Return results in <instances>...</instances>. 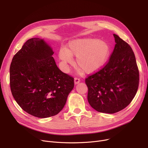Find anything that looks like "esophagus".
I'll return each instance as SVG.
<instances>
[{
	"instance_id": "1",
	"label": "esophagus",
	"mask_w": 148,
	"mask_h": 148,
	"mask_svg": "<svg viewBox=\"0 0 148 148\" xmlns=\"http://www.w3.org/2000/svg\"><path fill=\"white\" fill-rule=\"evenodd\" d=\"M80 82V79L79 78H77V77H75L74 78V83L76 84H78L79 82Z\"/></svg>"
}]
</instances>
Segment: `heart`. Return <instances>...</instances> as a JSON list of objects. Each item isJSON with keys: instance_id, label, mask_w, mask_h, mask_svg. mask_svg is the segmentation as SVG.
<instances>
[{"instance_id": "heart-1", "label": "heart", "mask_w": 148, "mask_h": 148, "mask_svg": "<svg viewBox=\"0 0 148 148\" xmlns=\"http://www.w3.org/2000/svg\"><path fill=\"white\" fill-rule=\"evenodd\" d=\"M110 46L97 38H83L73 41L68 50L61 49L59 58L67 70V64L73 62V55L77 56L76 63L86 73H92L101 68L109 57Z\"/></svg>"}]
</instances>
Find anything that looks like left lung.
I'll use <instances>...</instances> for the list:
<instances>
[{
	"instance_id": "left-lung-1",
	"label": "left lung",
	"mask_w": 148,
	"mask_h": 148,
	"mask_svg": "<svg viewBox=\"0 0 148 148\" xmlns=\"http://www.w3.org/2000/svg\"><path fill=\"white\" fill-rule=\"evenodd\" d=\"M115 46L107 63L85 79L88 100L100 113H114L128 106L139 84V71L130 45L113 34Z\"/></svg>"
}]
</instances>
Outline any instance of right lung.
Instances as JSON below:
<instances>
[{"label": "right lung", "mask_w": 148, "mask_h": 148, "mask_svg": "<svg viewBox=\"0 0 148 148\" xmlns=\"http://www.w3.org/2000/svg\"><path fill=\"white\" fill-rule=\"evenodd\" d=\"M53 53L42 39L31 38L11 64L12 95L23 110L37 118L58 114L74 86V78L58 68Z\"/></svg>", "instance_id": "1"}]
</instances>
